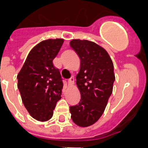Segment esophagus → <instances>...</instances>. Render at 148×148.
I'll return each mask as SVG.
<instances>
[{"instance_id": "34e87169", "label": "esophagus", "mask_w": 148, "mask_h": 148, "mask_svg": "<svg viewBox=\"0 0 148 148\" xmlns=\"http://www.w3.org/2000/svg\"><path fill=\"white\" fill-rule=\"evenodd\" d=\"M74 84V77H71V78L68 80V85L69 86H73Z\"/></svg>"}]
</instances>
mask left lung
Segmentation results:
<instances>
[{"mask_svg": "<svg viewBox=\"0 0 148 148\" xmlns=\"http://www.w3.org/2000/svg\"><path fill=\"white\" fill-rule=\"evenodd\" d=\"M70 45L81 60L76 84L81 93L77 105L70 107L74 124L87 127L103 114L115 80L112 60L103 47L88 40L73 39Z\"/></svg>", "mask_w": 148, "mask_h": 148, "instance_id": "1", "label": "left lung"}]
</instances>
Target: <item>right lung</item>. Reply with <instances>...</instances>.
I'll return each mask as SVG.
<instances>
[{
	"mask_svg": "<svg viewBox=\"0 0 148 148\" xmlns=\"http://www.w3.org/2000/svg\"><path fill=\"white\" fill-rule=\"evenodd\" d=\"M64 39H48L31 49L17 74V88L22 102L31 117L47 121L53 116L56 103L61 98L63 82L53 60Z\"/></svg>",
	"mask_w": 148,
	"mask_h": 148,
	"instance_id": "add662e5",
	"label": "right lung"
}]
</instances>
